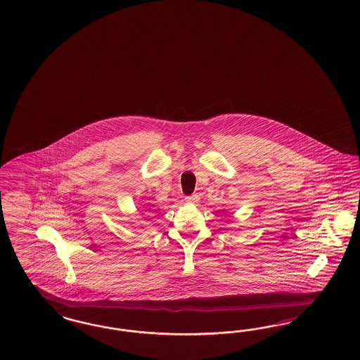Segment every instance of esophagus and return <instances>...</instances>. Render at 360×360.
<instances>
[{
    "instance_id": "34e87169",
    "label": "esophagus",
    "mask_w": 360,
    "mask_h": 360,
    "mask_svg": "<svg viewBox=\"0 0 360 360\" xmlns=\"http://www.w3.org/2000/svg\"><path fill=\"white\" fill-rule=\"evenodd\" d=\"M186 201L188 204H198V201H200V196L198 195L188 196V198H186Z\"/></svg>"
}]
</instances>
